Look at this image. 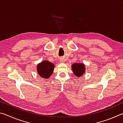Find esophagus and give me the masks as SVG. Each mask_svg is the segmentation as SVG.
Listing matches in <instances>:
<instances>
[{"instance_id":"obj_1","label":"esophagus","mask_w":123,"mask_h":123,"mask_svg":"<svg viewBox=\"0 0 123 123\" xmlns=\"http://www.w3.org/2000/svg\"><path fill=\"white\" fill-rule=\"evenodd\" d=\"M60 62H61V63H64V60L63 59H60Z\"/></svg>"}]
</instances>
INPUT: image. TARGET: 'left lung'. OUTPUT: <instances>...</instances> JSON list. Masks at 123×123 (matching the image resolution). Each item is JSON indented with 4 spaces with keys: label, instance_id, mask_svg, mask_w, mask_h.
<instances>
[{
    "label": "left lung",
    "instance_id": "obj_1",
    "mask_svg": "<svg viewBox=\"0 0 123 123\" xmlns=\"http://www.w3.org/2000/svg\"><path fill=\"white\" fill-rule=\"evenodd\" d=\"M72 70L76 77H80L84 75L86 70V67L84 63H75L72 65Z\"/></svg>",
    "mask_w": 123,
    "mask_h": 123
}]
</instances>
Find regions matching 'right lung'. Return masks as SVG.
<instances>
[{
    "instance_id": "obj_1",
    "label": "right lung",
    "mask_w": 123,
    "mask_h": 123,
    "mask_svg": "<svg viewBox=\"0 0 123 123\" xmlns=\"http://www.w3.org/2000/svg\"><path fill=\"white\" fill-rule=\"evenodd\" d=\"M55 65L47 60L42 61L37 66V72L39 76L44 79H48L53 73Z\"/></svg>"
}]
</instances>
